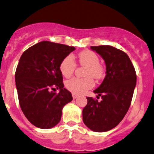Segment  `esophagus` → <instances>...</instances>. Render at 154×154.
Listing matches in <instances>:
<instances>
[{
    "mask_svg": "<svg viewBox=\"0 0 154 154\" xmlns=\"http://www.w3.org/2000/svg\"><path fill=\"white\" fill-rule=\"evenodd\" d=\"M72 97H73V98H74V99H75V98H77V97H78V95H76V94H74V93H73L72 94Z\"/></svg>",
    "mask_w": 154,
    "mask_h": 154,
    "instance_id": "esophagus-1",
    "label": "esophagus"
}]
</instances>
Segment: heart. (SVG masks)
Here are the masks:
<instances>
[{
  "mask_svg": "<svg viewBox=\"0 0 154 154\" xmlns=\"http://www.w3.org/2000/svg\"><path fill=\"white\" fill-rule=\"evenodd\" d=\"M79 64L86 67L85 78L73 77L65 83L67 89L74 94H82L95 85L92 77L96 80L102 78L105 73L104 66L99 63V57L96 53L89 50H85L78 54ZM77 67L75 60L71 55H68L61 62L59 68L62 75L70 77Z\"/></svg>",
  "mask_w": 154,
  "mask_h": 154,
  "instance_id": "obj_1",
  "label": "heart"
}]
</instances>
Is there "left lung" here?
Instances as JSON below:
<instances>
[{
	"label": "left lung",
	"mask_w": 154,
	"mask_h": 154,
	"mask_svg": "<svg viewBox=\"0 0 154 154\" xmlns=\"http://www.w3.org/2000/svg\"><path fill=\"white\" fill-rule=\"evenodd\" d=\"M91 49L105 62L106 76L94 90L101 97V101L86 98L83 120L94 132H107L116 127L127 113L136 85V73L128 55L122 50L111 46H97Z\"/></svg>",
	"instance_id": "1"
}]
</instances>
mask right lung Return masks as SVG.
Listing matches in <instances>:
<instances>
[{
	"label": "right lung",
	"instance_id": "obj_1",
	"mask_svg": "<svg viewBox=\"0 0 154 154\" xmlns=\"http://www.w3.org/2000/svg\"><path fill=\"white\" fill-rule=\"evenodd\" d=\"M75 50L74 47L41 41L21 56L15 74L20 107L28 121L47 129L59 123L62 108L72 101V95L64 88L59 65ZM53 89H59L58 94Z\"/></svg>",
	"mask_w": 154,
	"mask_h": 154
}]
</instances>
